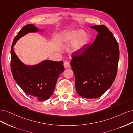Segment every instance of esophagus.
<instances>
[{"mask_svg":"<svg viewBox=\"0 0 133 133\" xmlns=\"http://www.w3.org/2000/svg\"><path fill=\"white\" fill-rule=\"evenodd\" d=\"M64 67H65V68H68L70 66V62H68V61H65V62H64Z\"/></svg>","mask_w":133,"mask_h":133,"instance_id":"1","label":"esophagus"}]
</instances>
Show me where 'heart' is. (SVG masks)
Instances as JSON below:
<instances>
[{"label": "heart", "mask_w": 133, "mask_h": 133, "mask_svg": "<svg viewBox=\"0 0 133 133\" xmlns=\"http://www.w3.org/2000/svg\"><path fill=\"white\" fill-rule=\"evenodd\" d=\"M58 40L61 43L72 42V49L76 51L82 48L88 39V35L83 30H71L61 33Z\"/></svg>", "instance_id": "obj_1"}]
</instances>
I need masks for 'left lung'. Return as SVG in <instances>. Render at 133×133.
Segmentation results:
<instances>
[{
	"instance_id": "8db88e82",
	"label": "left lung",
	"mask_w": 133,
	"mask_h": 133,
	"mask_svg": "<svg viewBox=\"0 0 133 133\" xmlns=\"http://www.w3.org/2000/svg\"><path fill=\"white\" fill-rule=\"evenodd\" d=\"M91 28L98 32L95 41L73 53L71 61L76 91L89 99L101 97L112 85L119 59L118 44L112 32L104 25Z\"/></svg>"
}]
</instances>
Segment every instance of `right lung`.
<instances>
[{"label":"right lung","instance_id":"obj_1","mask_svg":"<svg viewBox=\"0 0 133 133\" xmlns=\"http://www.w3.org/2000/svg\"><path fill=\"white\" fill-rule=\"evenodd\" d=\"M38 30L33 24H28L17 34L11 48L10 67L14 80L24 92L30 98L41 101L52 95L58 76L64 71L63 61L46 60L37 65L28 66L19 60L13 50L20 38Z\"/></svg>","mask_w":133,"mask_h":133}]
</instances>
